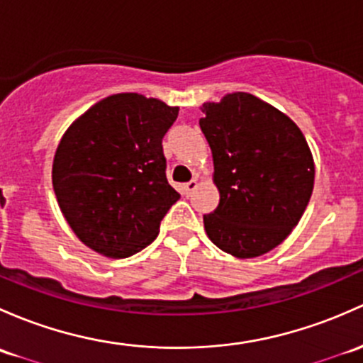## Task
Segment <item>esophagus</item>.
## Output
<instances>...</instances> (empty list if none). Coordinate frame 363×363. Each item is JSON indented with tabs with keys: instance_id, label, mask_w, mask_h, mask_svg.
Listing matches in <instances>:
<instances>
[{
	"instance_id": "1",
	"label": "esophagus",
	"mask_w": 363,
	"mask_h": 363,
	"mask_svg": "<svg viewBox=\"0 0 363 363\" xmlns=\"http://www.w3.org/2000/svg\"><path fill=\"white\" fill-rule=\"evenodd\" d=\"M196 186H198V181L196 179H191V181L189 182H186L184 186H182V189H184V193L186 194H191L194 189H196Z\"/></svg>"
}]
</instances>
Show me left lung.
<instances>
[{"instance_id":"8db88e82","label":"left lung","mask_w":363,"mask_h":363,"mask_svg":"<svg viewBox=\"0 0 363 363\" xmlns=\"http://www.w3.org/2000/svg\"><path fill=\"white\" fill-rule=\"evenodd\" d=\"M201 113L220 196L203 216L205 231L235 257H259L280 245L306 211L315 182L310 146L287 114L245 91L205 102Z\"/></svg>"}]
</instances>
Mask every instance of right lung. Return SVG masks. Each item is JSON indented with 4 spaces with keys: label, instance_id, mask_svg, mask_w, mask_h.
Masks as SVG:
<instances>
[{
    "label": "right lung",
    "instance_id": "add662e5",
    "mask_svg": "<svg viewBox=\"0 0 363 363\" xmlns=\"http://www.w3.org/2000/svg\"><path fill=\"white\" fill-rule=\"evenodd\" d=\"M179 108L140 94L94 104L57 146L52 182L74 235L113 259L137 254L158 236L181 198L165 175L162 140Z\"/></svg>",
    "mask_w": 363,
    "mask_h": 363
}]
</instances>
